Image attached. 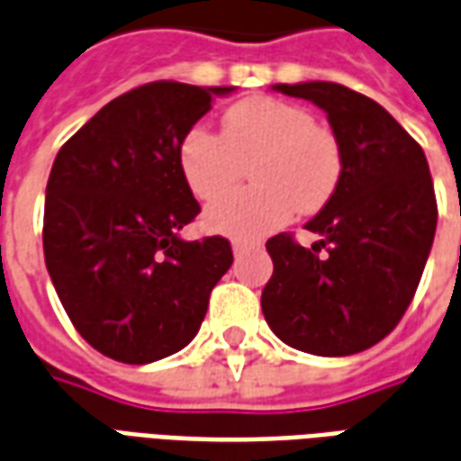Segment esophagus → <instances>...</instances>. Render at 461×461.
Masks as SVG:
<instances>
[{
	"mask_svg": "<svg viewBox=\"0 0 461 461\" xmlns=\"http://www.w3.org/2000/svg\"><path fill=\"white\" fill-rule=\"evenodd\" d=\"M247 249H251V244H247V241H231V251H234V257H241Z\"/></svg>",
	"mask_w": 461,
	"mask_h": 461,
	"instance_id": "esophagus-1",
	"label": "esophagus"
}]
</instances>
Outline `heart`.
I'll return each instance as SVG.
<instances>
[{
    "label": "heart",
    "mask_w": 461,
    "mask_h": 461,
    "mask_svg": "<svg viewBox=\"0 0 461 461\" xmlns=\"http://www.w3.org/2000/svg\"><path fill=\"white\" fill-rule=\"evenodd\" d=\"M250 165L255 187L221 196ZM182 180L204 210V227L231 240H259L284 227L294 212L313 214L336 192L343 152L330 128L289 101L254 95L221 115V135L192 128L177 150Z\"/></svg>",
    "instance_id": "1"
}]
</instances>
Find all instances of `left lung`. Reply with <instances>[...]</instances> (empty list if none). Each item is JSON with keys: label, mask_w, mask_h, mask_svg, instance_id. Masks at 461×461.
Segmentation results:
<instances>
[{"label": "left lung", "mask_w": 461, "mask_h": 461, "mask_svg": "<svg viewBox=\"0 0 461 461\" xmlns=\"http://www.w3.org/2000/svg\"><path fill=\"white\" fill-rule=\"evenodd\" d=\"M319 105L339 138L343 172L306 224L309 249L276 234L274 274L261 291L269 329L313 356H353L395 329L432 249L437 202L422 148L373 98L330 81L276 84Z\"/></svg>", "instance_id": "1"}]
</instances>
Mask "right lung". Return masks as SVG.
Masks as SVG:
<instances>
[{
  "mask_svg": "<svg viewBox=\"0 0 461 461\" xmlns=\"http://www.w3.org/2000/svg\"><path fill=\"white\" fill-rule=\"evenodd\" d=\"M231 91L175 81L132 88L56 155L46 269L76 330L104 356L145 366L182 350L234 261L224 237H180L200 204L177 165L182 138Z\"/></svg>",
  "mask_w": 461,
  "mask_h": 461,
  "instance_id": "add662e5",
  "label": "right lung"
}]
</instances>
